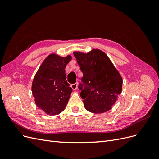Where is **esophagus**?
Masks as SVG:
<instances>
[{
    "instance_id": "obj_1",
    "label": "esophagus",
    "mask_w": 159,
    "mask_h": 159,
    "mask_svg": "<svg viewBox=\"0 0 159 159\" xmlns=\"http://www.w3.org/2000/svg\"><path fill=\"white\" fill-rule=\"evenodd\" d=\"M78 82H76V83H75L74 84H72L71 85V88L73 89V90H76L77 88H78Z\"/></svg>"
}]
</instances>
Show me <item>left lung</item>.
Listing matches in <instances>:
<instances>
[{"instance_id":"1","label":"left lung","mask_w":159,"mask_h":159,"mask_svg":"<svg viewBox=\"0 0 159 159\" xmlns=\"http://www.w3.org/2000/svg\"><path fill=\"white\" fill-rule=\"evenodd\" d=\"M74 56L84 74L85 88H79L86 110L103 113L111 109L122 92L123 79L109 57L99 49L74 52Z\"/></svg>"}]
</instances>
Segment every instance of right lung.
I'll list each match as a JSON object with an SVG mask.
<instances>
[{
  "label": "right lung",
  "mask_w": 159,
  "mask_h": 159,
  "mask_svg": "<svg viewBox=\"0 0 159 159\" xmlns=\"http://www.w3.org/2000/svg\"><path fill=\"white\" fill-rule=\"evenodd\" d=\"M71 56L61 57L55 53L42 61L32 84L36 106L46 114L56 115L65 109L72 89L67 82L65 68Z\"/></svg>",
  "instance_id": "1"
}]
</instances>
